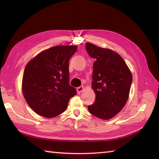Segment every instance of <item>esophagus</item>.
<instances>
[{"instance_id": "34e87169", "label": "esophagus", "mask_w": 159, "mask_h": 159, "mask_svg": "<svg viewBox=\"0 0 159 159\" xmlns=\"http://www.w3.org/2000/svg\"><path fill=\"white\" fill-rule=\"evenodd\" d=\"M83 89H84V88H83V86H80V87L77 88V89H76V90H77V93H79V94H80V93H81L82 91L83 90Z\"/></svg>"}]
</instances>
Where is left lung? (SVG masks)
I'll return each mask as SVG.
<instances>
[{
    "label": "left lung",
    "instance_id": "1",
    "mask_svg": "<svg viewBox=\"0 0 159 159\" xmlns=\"http://www.w3.org/2000/svg\"><path fill=\"white\" fill-rule=\"evenodd\" d=\"M93 64L92 88L95 102L88 106L91 114L102 120L115 116L125 105L133 80L130 69L121 56L109 48L85 43Z\"/></svg>",
    "mask_w": 159,
    "mask_h": 159
}]
</instances>
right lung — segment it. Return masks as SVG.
I'll use <instances>...</instances> for the list:
<instances>
[{
    "mask_svg": "<svg viewBox=\"0 0 159 159\" xmlns=\"http://www.w3.org/2000/svg\"><path fill=\"white\" fill-rule=\"evenodd\" d=\"M76 45H57L45 50L29 61L24 71L21 90L36 114L53 118L65 111L76 94L69 85V61Z\"/></svg>",
    "mask_w": 159,
    "mask_h": 159,
    "instance_id": "add662e5",
    "label": "right lung"
}]
</instances>
